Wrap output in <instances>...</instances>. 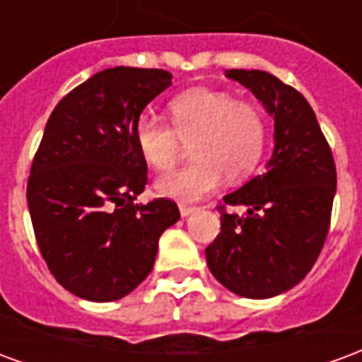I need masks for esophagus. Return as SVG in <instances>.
<instances>
[{
	"mask_svg": "<svg viewBox=\"0 0 362 362\" xmlns=\"http://www.w3.org/2000/svg\"><path fill=\"white\" fill-rule=\"evenodd\" d=\"M178 209H180L182 217H188L189 213L196 211V205H188V204H180L178 205Z\"/></svg>",
	"mask_w": 362,
	"mask_h": 362,
	"instance_id": "1",
	"label": "esophagus"
}]
</instances>
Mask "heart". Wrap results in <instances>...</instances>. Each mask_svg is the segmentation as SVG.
Wrapping results in <instances>:
<instances>
[{"label":"heart","instance_id":"b5f03b06","mask_svg":"<svg viewBox=\"0 0 362 362\" xmlns=\"http://www.w3.org/2000/svg\"><path fill=\"white\" fill-rule=\"evenodd\" d=\"M170 124L143 114L135 122V143L155 170H170L192 145L196 163L166 174L157 182L163 196L199 199L217 188L227 174H250L266 149V118L256 104L236 100L228 93L194 89L168 104Z\"/></svg>","mask_w":362,"mask_h":362}]
</instances>
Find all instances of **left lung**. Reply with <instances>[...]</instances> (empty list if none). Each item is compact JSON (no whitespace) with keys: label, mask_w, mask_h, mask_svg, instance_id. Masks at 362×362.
Segmentation results:
<instances>
[{"label":"left lung","mask_w":362,"mask_h":362,"mask_svg":"<svg viewBox=\"0 0 362 362\" xmlns=\"http://www.w3.org/2000/svg\"><path fill=\"white\" fill-rule=\"evenodd\" d=\"M275 119V149L266 173L217 205L221 233L207 248L215 279L235 295L269 298L306 277L326 243L337 173L329 143L308 100L275 75L230 69ZM246 204L244 216L227 206Z\"/></svg>","instance_id":"8db88e82"}]
</instances>
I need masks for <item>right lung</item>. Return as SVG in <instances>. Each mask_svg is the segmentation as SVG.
<instances>
[{
    "mask_svg": "<svg viewBox=\"0 0 362 362\" xmlns=\"http://www.w3.org/2000/svg\"><path fill=\"white\" fill-rule=\"evenodd\" d=\"M170 85L165 69L110 67L48 118L27 182L28 211L50 273L81 298L132 293L153 269L160 235L180 219L168 197L135 204L147 184L135 122Z\"/></svg>",
    "mask_w": 362,
    "mask_h": 362,
    "instance_id": "obj_1",
    "label": "right lung"
}]
</instances>
